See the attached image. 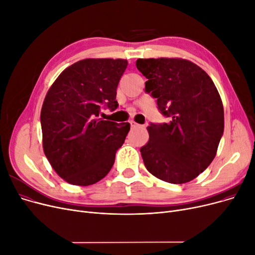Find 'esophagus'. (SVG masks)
Wrapping results in <instances>:
<instances>
[{
	"label": "esophagus",
	"mask_w": 255,
	"mask_h": 255,
	"mask_svg": "<svg viewBox=\"0 0 255 255\" xmlns=\"http://www.w3.org/2000/svg\"><path fill=\"white\" fill-rule=\"evenodd\" d=\"M129 124H130V127H131L132 128H141V127H142V126H140V125L136 124L135 121H129Z\"/></svg>",
	"instance_id": "34e87169"
}]
</instances>
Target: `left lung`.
Masks as SVG:
<instances>
[{"mask_svg": "<svg viewBox=\"0 0 255 255\" xmlns=\"http://www.w3.org/2000/svg\"><path fill=\"white\" fill-rule=\"evenodd\" d=\"M136 66L147 79L145 92L168 118L147 127L149 140L140 149L144 165L167 183H188L213 162L223 135L219 92L207 72L188 60L138 59Z\"/></svg>", "mask_w": 255, "mask_h": 255, "instance_id": "1", "label": "left lung"}]
</instances>
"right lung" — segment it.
I'll use <instances>...</instances> for the list:
<instances>
[{
  "label": "right lung",
  "instance_id": "obj_1",
  "mask_svg": "<svg viewBox=\"0 0 255 255\" xmlns=\"http://www.w3.org/2000/svg\"><path fill=\"white\" fill-rule=\"evenodd\" d=\"M128 66L123 59H85L63 70L47 91L40 124L45 156L60 177L76 186L104 178L123 146L129 124L100 119L115 111L117 86Z\"/></svg>",
  "mask_w": 255,
  "mask_h": 255
}]
</instances>
